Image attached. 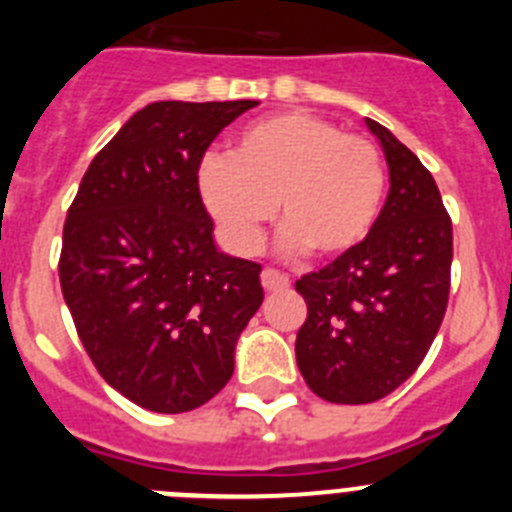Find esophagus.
I'll use <instances>...</instances> for the list:
<instances>
[{
  "label": "esophagus",
  "instance_id": "34e87169",
  "mask_svg": "<svg viewBox=\"0 0 512 512\" xmlns=\"http://www.w3.org/2000/svg\"><path fill=\"white\" fill-rule=\"evenodd\" d=\"M261 284H264L266 292H282V289L289 287V277L284 271L266 266V269L261 271Z\"/></svg>",
  "mask_w": 512,
  "mask_h": 512
}]
</instances>
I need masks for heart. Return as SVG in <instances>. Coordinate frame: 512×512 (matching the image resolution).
Instances as JSON below:
<instances>
[{"label":"heart","instance_id":"1","mask_svg":"<svg viewBox=\"0 0 512 512\" xmlns=\"http://www.w3.org/2000/svg\"><path fill=\"white\" fill-rule=\"evenodd\" d=\"M207 212L241 251L259 246L279 207L284 246L338 256L372 233L387 194V169L369 138L307 112L256 120L235 135L230 156L197 171Z\"/></svg>","mask_w":512,"mask_h":512}]
</instances>
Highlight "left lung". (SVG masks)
<instances>
[{
	"mask_svg": "<svg viewBox=\"0 0 512 512\" xmlns=\"http://www.w3.org/2000/svg\"><path fill=\"white\" fill-rule=\"evenodd\" d=\"M366 125L390 166V194L372 233L297 279L307 320L297 366L307 387L338 405L395 392L425 359L449 305L454 230L420 158L379 122Z\"/></svg>",
	"mask_w": 512,
	"mask_h": 512,
	"instance_id": "left-lung-1",
	"label": "left lung"
}]
</instances>
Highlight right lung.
<instances>
[{"label": "right lung", "mask_w": 512, "mask_h": 512, "mask_svg": "<svg viewBox=\"0 0 512 512\" xmlns=\"http://www.w3.org/2000/svg\"><path fill=\"white\" fill-rule=\"evenodd\" d=\"M153 102L94 156L63 223V300L104 382L153 413H187L233 377L264 302L261 264L217 251L197 171L256 107Z\"/></svg>", "instance_id": "obj_1"}]
</instances>
